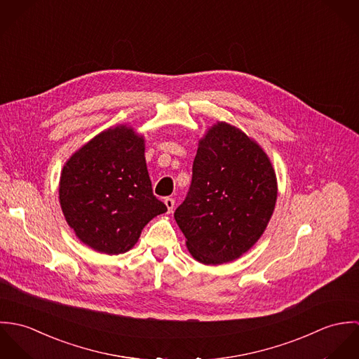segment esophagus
Listing matches in <instances>:
<instances>
[{"instance_id": "34e87169", "label": "esophagus", "mask_w": 359, "mask_h": 359, "mask_svg": "<svg viewBox=\"0 0 359 359\" xmlns=\"http://www.w3.org/2000/svg\"><path fill=\"white\" fill-rule=\"evenodd\" d=\"M164 205L167 207V212L170 214V212H172V208H174L175 202H174V199H171V198H165V199H164Z\"/></svg>"}]
</instances>
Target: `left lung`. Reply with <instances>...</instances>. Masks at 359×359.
I'll return each instance as SVG.
<instances>
[{
    "label": "left lung",
    "instance_id": "8db88e82",
    "mask_svg": "<svg viewBox=\"0 0 359 359\" xmlns=\"http://www.w3.org/2000/svg\"><path fill=\"white\" fill-rule=\"evenodd\" d=\"M192 184L174 218L192 257L205 265L248 253L273 214L278 181L271 158L236 126L217 121L199 140Z\"/></svg>",
    "mask_w": 359,
    "mask_h": 359
}]
</instances>
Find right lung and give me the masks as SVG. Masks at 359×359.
I'll use <instances>...</instances> for the list:
<instances>
[{"label": "right lung", "instance_id": "1", "mask_svg": "<svg viewBox=\"0 0 359 359\" xmlns=\"http://www.w3.org/2000/svg\"><path fill=\"white\" fill-rule=\"evenodd\" d=\"M59 203L86 246L109 256L131 250L144 226L167 211L152 192L145 137L118 124L84 144L62 168Z\"/></svg>", "mask_w": 359, "mask_h": 359}]
</instances>
